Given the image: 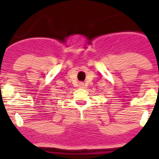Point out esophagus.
Instances as JSON below:
<instances>
[{
	"mask_svg": "<svg viewBox=\"0 0 159 159\" xmlns=\"http://www.w3.org/2000/svg\"><path fill=\"white\" fill-rule=\"evenodd\" d=\"M79 87L80 88H83L84 87V83L83 82H79Z\"/></svg>",
	"mask_w": 159,
	"mask_h": 159,
	"instance_id": "obj_1",
	"label": "esophagus"
}]
</instances>
